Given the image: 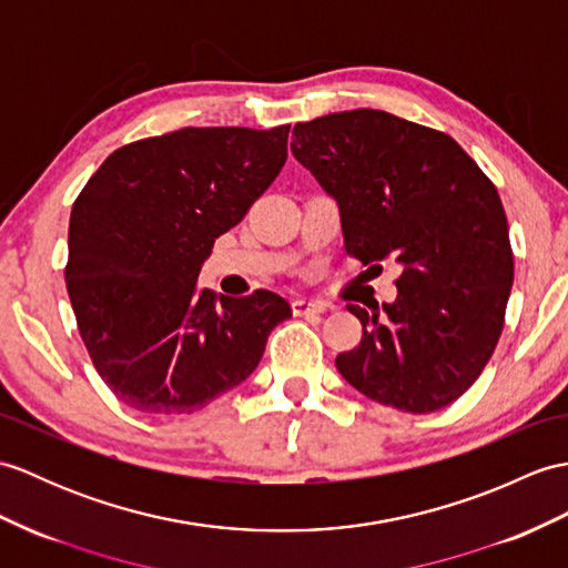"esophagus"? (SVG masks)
Wrapping results in <instances>:
<instances>
[{"label":"esophagus","mask_w":568,"mask_h":568,"mask_svg":"<svg viewBox=\"0 0 568 568\" xmlns=\"http://www.w3.org/2000/svg\"><path fill=\"white\" fill-rule=\"evenodd\" d=\"M293 312L297 316H320L326 312V305L320 300H295L293 302Z\"/></svg>","instance_id":"1"}]
</instances>
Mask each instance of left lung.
I'll return each instance as SVG.
<instances>
[{
    "mask_svg": "<svg viewBox=\"0 0 568 568\" xmlns=\"http://www.w3.org/2000/svg\"><path fill=\"white\" fill-rule=\"evenodd\" d=\"M293 135L295 160L336 197L346 254L402 268L392 305H348L363 338L338 353V373L406 414L450 406L494 355L513 285L491 179L450 135L385 111L328 113Z\"/></svg>",
    "mask_w": 568,
    "mask_h": 568,
    "instance_id": "left-lung-1",
    "label": "left lung"
}]
</instances>
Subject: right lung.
<instances>
[{
    "label": "right lung",
    "mask_w": 568,
    "mask_h": 568,
    "mask_svg": "<svg viewBox=\"0 0 568 568\" xmlns=\"http://www.w3.org/2000/svg\"><path fill=\"white\" fill-rule=\"evenodd\" d=\"M290 125L181 128L109 154L77 195L64 283L89 358L142 414H191L256 371L287 302L197 273L287 160Z\"/></svg>",
    "instance_id": "right-lung-1"
}]
</instances>
